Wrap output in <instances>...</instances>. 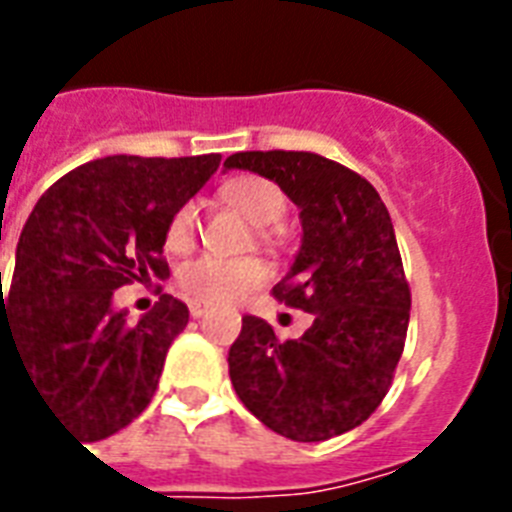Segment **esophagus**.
Returning a JSON list of instances; mask_svg holds the SVG:
<instances>
[{
    "instance_id": "34e87169",
    "label": "esophagus",
    "mask_w": 512,
    "mask_h": 512,
    "mask_svg": "<svg viewBox=\"0 0 512 512\" xmlns=\"http://www.w3.org/2000/svg\"><path fill=\"white\" fill-rule=\"evenodd\" d=\"M207 305H201V303H191V316L193 319H201V316H207Z\"/></svg>"
}]
</instances>
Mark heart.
<instances>
[{"label":"heart","mask_w":512,"mask_h":512,"mask_svg":"<svg viewBox=\"0 0 512 512\" xmlns=\"http://www.w3.org/2000/svg\"><path fill=\"white\" fill-rule=\"evenodd\" d=\"M225 201L236 207L249 223L257 228L279 223L281 215L287 212V199L281 193L279 185L263 177H239L233 183L225 185ZM196 220H199V204L185 201L183 207H177L167 225V244L172 249H188L196 236ZM268 276L265 265L260 260H225V257L201 255L191 263L180 268V287L199 303L209 305H228L236 303L247 295L249 289H255L260 281Z\"/></svg>","instance_id":"1"}]
</instances>
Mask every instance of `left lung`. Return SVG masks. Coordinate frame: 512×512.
Instances as JSON below:
<instances>
[{
    "label": "left lung",
    "mask_w": 512,
    "mask_h": 512,
    "mask_svg": "<svg viewBox=\"0 0 512 512\" xmlns=\"http://www.w3.org/2000/svg\"><path fill=\"white\" fill-rule=\"evenodd\" d=\"M225 170L268 177L300 209V249L273 295L313 313L297 340L244 316L228 350L236 396L292 441H327L372 417L404 353L409 284L380 193L308 151H241Z\"/></svg>",
    "instance_id": "obj_1"
}]
</instances>
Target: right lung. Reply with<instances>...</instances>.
I'll return each mask as SVG.
<instances>
[{"mask_svg":"<svg viewBox=\"0 0 512 512\" xmlns=\"http://www.w3.org/2000/svg\"><path fill=\"white\" fill-rule=\"evenodd\" d=\"M220 167V154H116L68 172L36 201L20 233L2 329L55 417L82 441L130 425L156 393L188 308L162 295L127 321L114 292L170 273L167 225Z\"/></svg>","mask_w":512,"mask_h":512,"instance_id":"add662e5","label":"right lung"}]
</instances>
